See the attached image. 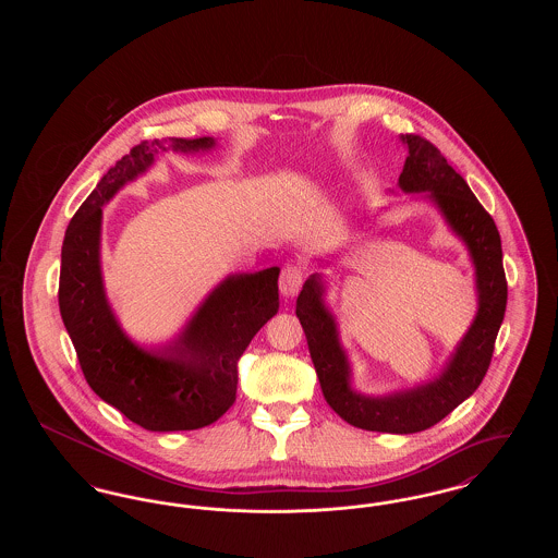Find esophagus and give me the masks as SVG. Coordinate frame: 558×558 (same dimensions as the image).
Returning <instances> with one entry per match:
<instances>
[{"instance_id":"1","label":"esophagus","mask_w":558,"mask_h":558,"mask_svg":"<svg viewBox=\"0 0 558 558\" xmlns=\"http://www.w3.org/2000/svg\"><path fill=\"white\" fill-rule=\"evenodd\" d=\"M303 280H305L303 267L294 266V264L282 267V274H280V292H282L284 296H294L296 292L301 291Z\"/></svg>"}]
</instances>
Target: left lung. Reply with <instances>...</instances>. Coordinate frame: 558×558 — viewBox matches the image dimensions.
<instances>
[{"label": "left lung", "mask_w": 558, "mask_h": 558, "mask_svg": "<svg viewBox=\"0 0 558 558\" xmlns=\"http://www.w3.org/2000/svg\"><path fill=\"white\" fill-rule=\"evenodd\" d=\"M401 142L408 157L399 175L403 192H425L451 232L466 244L477 282V316L451 353L441 374L414 389L372 398L351 389V366L339 341L335 316L324 303V282L312 274L296 296V318L307 337L310 355L318 372L319 387L328 405L349 425L378 433H418L441 418L477 391L489 368L494 343L505 319L506 287L502 242L492 215L446 157L421 135L405 133Z\"/></svg>", "instance_id": "8db88e82"}]
</instances>
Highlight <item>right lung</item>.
<instances>
[{"label":"right lung","instance_id":"obj_1","mask_svg":"<svg viewBox=\"0 0 558 558\" xmlns=\"http://www.w3.org/2000/svg\"><path fill=\"white\" fill-rule=\"evenodd\" d=\"M213 137H169L133 146L71 219L62 242L58 305L94 393L146 430L211 425L236 401L239 360L278 312L280 267L232 274L201 303L171 343L146 351L114 318L100 267L102 207L159 153H198Z\"/></svg>","mask_w":558,"mask_h":558}]
</instances>
